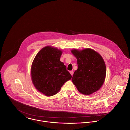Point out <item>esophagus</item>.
I'll return each mask as SVG.
<instances>
[{
    "label": "esophagus",
    "mask_w": 130,
    "mask_h": 130,
    "mask_svg": "<svg viewBox=\"0 0 130 130\" xmlns=\"http://www.w3.org/2000/svg\"><path fill=\"white\" fill-rule=\"evenodd\" d=\"M70 73L71 75L72 76L73 74V71H70Z\"/></svg>",
    "instance_id": "34e87169"
}]
</instances>
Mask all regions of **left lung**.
<instances>
[{
  "label": "left lung",
  "instance_id": "8db88e82",
  "mask_svg": "<svg viewBox=\"0 0 130 130\" xmlns=\"http://www.w3.org/2000/svg\"><path fill=\"white\" fill-rule=\"evenodd\" d=\"M71 53L77 59V69L72 82L82 94L89 95L99 90L103 85L106 67L102 56L90 48L82 51L73 50Z\"/></svg>",
  "mask_w": 130,
  "mask_h": 130
}]
</instances>
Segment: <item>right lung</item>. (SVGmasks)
Wrapping results in <instances>:
<instances>
[{"label":"right lung","instance_id":"add662e5","mask_svg":"<svg viewBox=\"0 0 130 130\" xmlns=\"http://www.w3.org/2000/svg\"><path fill=\"white\" fill-rule=\"evenodd\" d=\"M62 52L46 46L36 56L31 67V77L35 88L47 96L57 94L72 77L66 66L60 61Z\"/></svg>","mask_w":130,"mask_h":130}]
</instances>
